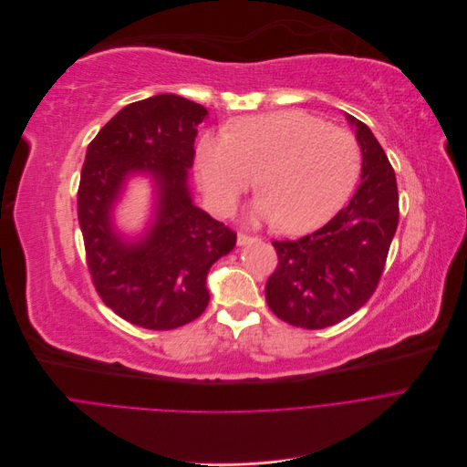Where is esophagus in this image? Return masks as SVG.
<instances>
[{
  "label": "esophagus",
  "mask_w": 467,
  "mask_h": 467,
  "mask_svg": "<svg viewBox=\"0 0 467 467\" xmlns=\"http://www.w3.org/2000/svg\"><path fill=\"white\" fill-rule=\"evenodd\" d=\"M254 241H257L255 235H250V234H244V232H239V234H237V244H239V246H244V244L254 243Z\"/></svg>",
  "instance_id": "obj_1"
}]
</instances>
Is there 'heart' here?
Returning <instances> with one entry per match:
<instances>
[{"mask_svg": "<svg viewBox=\"0 0 467 467\" xmlns=\"http://www.w3.org/2000/svg\"><path fill=\"white\" fill-rule=\"evenodd\" d=\"M360 145L340 127L302 110L246 116L202 134L195 165L212 204L228 213L255 183L257 217L289 234L315 230L348 201L360 174Z\"/></svg>", "mask_w": 467, "mask_h": 467, "instance_id": "obj_1", "label": "heart"}]
</instances>
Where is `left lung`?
<instances>
[{
	"label": "left lung",
	"instance_id": "8db88e82",
	"mask_svg": "<svg viewBox=\"0 0 467 467\" xmlns=\"http://www.w3.org/2000/svg\"><path fill=\"white\" fill-rule=\"evenodd\" d=\"M348 119L362 150L357 193L317 232L272 241L277 266L265 287L266 304L277 318L304 329L335 326L371 298L400 221L394 167L371 130Z\"/></svg>",
	"mask_w": 467,
	"mask_h": 467
}]
</instances>
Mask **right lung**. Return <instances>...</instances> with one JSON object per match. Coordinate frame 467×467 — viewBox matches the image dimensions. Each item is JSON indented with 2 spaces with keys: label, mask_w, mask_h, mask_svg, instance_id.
<instances>
[{
  "label": "right lung",
  "mask_w": 467,
  "mask_h": 467,
  "mask_svg": "<svg viewBox=\"0 0 467 467\" xmlns=\"http://www.w3.org/2000/svg\"><path fill=\"white\" fill-rule=\"evenodd\" d=\"M202 105L172 93L136 101L91 140L80 172L77 213L86 263L101 300L123 320L165 331L199 318L210 302L206 275L237 234L192 202L188 169L195 160ZM149 171L159 185L151 232L127 244L109 210L124 178Z\"/></svg>",
  "instance_id": "right-lung-1"
}]
</instances>
